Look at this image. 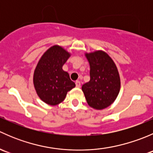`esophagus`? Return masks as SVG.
I'll list each match as a JSON object with an SVG mask.
<instances>
[{"label":"esophagus","mask_w":153,"mask_h":153,"mask_svg":"<svg viewBox=\"0 0 153 153\" xmlns=\"http://www.w3.org/2000/svg\"><path fill=\"white\" fill-rule=\"evenodd\" d=\"M75 86H76V87L78 88L81 87V82H80L79 81H77L76 82H75Z\"/></svg>","instance_id":"esophagus-1"}]
</instances>
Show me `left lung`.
I'll use <instances>...</instances> for the list:
<instances>
[{
	"label": "left lung",
	"instance_id": "1",
	"mask_svg": "<svg viewBox=\"0 0 153 153\" xmlns=\"http://www.w3.org/2000/svg\"><path fill=\"white\" fill-rule=\"evenodd\" d=\"M90 66V81L82 86L87 104L95 109L108 107L116 99L121 87L118 69L103 51L86 53Z\"/></svg>",
	"mask_w": 153,
	"mask_h": 153
}]
</instances>
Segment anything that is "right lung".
<instances>
[{"label":"right lung","instance_id":"obj_1","mask_svg":"<svg viewBox=\"0 0 153 153\" xmlns=\"http://www.w3.org/2000/svg\"><path fill=\"white\" fill-rule=\"evenodd\" d=\"M70 54L64 48L53 46L42 55L35 69L33 83L39 98L49 105L62 102L67 92L75 86L62 67Z\"/></svg>","mask_w":153,"mask_h":153}]
</instances>
